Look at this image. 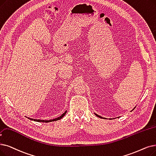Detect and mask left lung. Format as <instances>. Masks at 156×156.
Masks as SVG:
<instances>
[{
  "instance_id": "8db88e82",
  "label": "left lung",
  "mask_w": 156,
  "mask_h": 156,
  "mask_svg": "<svg viewBox=\"0 0 156 156\" xmlns=\"http://www.w3.org/2000/svg\"><path fill=\"white\" fill-rule=\"evenodd\" d=\"M96 115L97 116V117H99V118H101V119H103L102 117H101V116H99V115H97V114H96Z\"/></svg>"
}]
</instances>
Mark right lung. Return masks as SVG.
<instances>
[{
  "label": "right lung",
  "instance_id": "obj_1",
  "mask_svg": "<svg viewBox=\"0 0 156 156\" xmlns=\"http://www.w3.org/2000/svg\"><path fill=\"white\" fill-rule=\"evenodd\" d=\"M66 112H65L61 116H60L59 117H58V118H56V119H52V120H37V119H30V118H29V119H30V120H34V121H37V122H52V121H55V120H60V119H61L65 115H66Z\"/></svg>",
  "mask_w": 156,
  "mask_h": 156
}]
</instances>
